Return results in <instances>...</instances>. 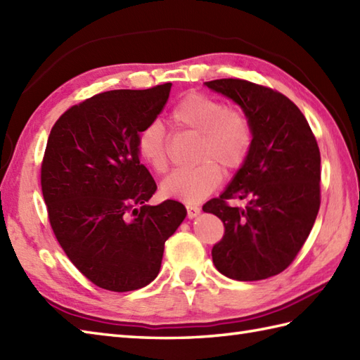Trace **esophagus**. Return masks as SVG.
I'll use <instances>...</instances> for the list:
<instances>
[{
    "label": "esophagus",
    "mask_w": 360,
    "mask_h": 360,
    "mask_svg": "<svg viewBox=\"0 0 360 360\" xmlns=\"http://www.w3.org/2000/svg\"><path fill=\"white\" fill-rule=\"evenodd\" d=\"M186 207H187V217H188V218H196V217L200 215V213H201V209L198 207V205L187 204Z\"/></svg>",
    "instance_id": "obj_1"
}]
</instances>
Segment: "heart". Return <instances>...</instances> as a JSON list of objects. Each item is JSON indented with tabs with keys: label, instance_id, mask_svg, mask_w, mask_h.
<instances>
[{
	"label": "heart",
	"instance_id": "1",
	"mask_svg": "<svg viewBox=\"0 0 360 360\" xmlns=\"http://www.w3.org/2000/svg\"><path fill=\"white\" fill-rule=\"evenodd\" d=\"M174 128L200 134L193 168L176 170L160 184V193L170 200L195 204L210 195L226 173L241 170L254 145V128L248 112L227 106L219 98L192 93L176 103L170 112ZM139 158L156 173L168 170V143L158 122L143 127L136 137Z\"/></svg>",
	"mask_w": 360,
	"mask_h": 360
}]
</instances>
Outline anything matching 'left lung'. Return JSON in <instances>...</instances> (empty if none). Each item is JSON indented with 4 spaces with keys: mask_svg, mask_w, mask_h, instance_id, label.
Instances as JSON below:
<instances>
[{
    "mask_svg": "<svg viewBox=\"0 0 360 360\" xmlns=\"http://www.w3.org/2000/svg\"><path fill=\"white\" fill-rule=\"evenodd\" d=\"M248 112L254 128L250 156L223 195L202 205L224 224L212 249L229 278L274 277L294 262L320 209V151L298 106L278 91L241 79L205 82ZM231 199H248L244 210Z\"/></svg>",
    "mask_w": 360,
    "mask_h": 360,
    "instance_id": "8db88e82",
    "label": "left lung"
}]
</instances>
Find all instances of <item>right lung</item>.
<instances>
[{"label":"right lung","instance_id":"1","mask_svg":"<svg viewBox=\"0 0 360 360\" xmlns=\"http://www.w3.org/2000/svg\"><path fill=\"white\" fill-rule=\"evenodd\" d=\"M172 83L114 89L66 110L41 162L48 218L71 263L96 286L128 292L158 277L164 244L184 221L178 201L147 205L156 182L136 137L164 110Z\"/></svg>","mask_w":360,"mask_h":360}]
</instances>
